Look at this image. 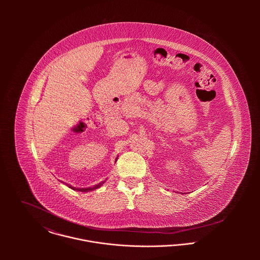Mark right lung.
Returning a JSON list of instances; mask_svg holds the SVG:
<instances>
[{"label":"right lung","mask_w":260,"mask_h":260,"mask_svg":"<svg viewBox=\"0 0 260 260\" xmlns=\"http://www.w3.org/2000/svg\"><path fill=\"white\" fill-rule=\"evenodd\" d=\"M117 159H118V157L116 158V161H117ZM115 161V162H116ZM106 181V180H105ZM105 181H102L101 183H99V184H96V185L93 186V187H88V188H77V187H73V186L68 185V187H70L71 189H73V190H77V191H81V192H89V191H92V190H95V189H97V188H100L101 186L103 185L104 183H105Z\"/></svg>","instance_id":"1"}]
</instances>
